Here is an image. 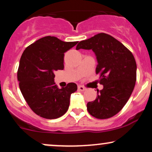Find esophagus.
Listing matches in <instances>:
<instances>
[{
    "instance_id": "obj_1",
    "label": "esophagus",
    "mask_w": 152,
    "mask_h": 152,
    "mask_svg": "<svg viewBox=\"0 0 152 152\" xmlns=\"http://www.w3.org/2000/svg\"><path fill=\"white\" fill-rule=\"evenodd\" d=\"M78 90H79L80 91H86V88L85 87H83V86H78Z\"/></svg>"
}]
</instances>
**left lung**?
I'll return each instance as SVG.
<instances>
[{
    "mask_svg": "<svg viewBox=\"0 0 152 152\" xmlns=\"http://www.w3.org/2000/svg\"><path fill=\"white\" fill-rule=\"evenodd\" d=\"M92 49L98 65L96 72L100 74L103 88L97 91L96 100L87 103V110L98 119L115 115L127 103L137 79L134 57L127 47L113 37L99 33L83 40L76 49Z\"/></svg>",
    "mask_w": 152,
    "mask_h": 152,
    "instance_id": "obj_1",
    "label": "left lung"
}]
</instances>
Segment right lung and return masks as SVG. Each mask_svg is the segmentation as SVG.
I'll use <instances>...</instances> for the list:
<instances>
[{
	"label": "right lung",
	"instance_id": "obj_1",
	"mask_svg": "<svg viewBox=\"0 0 152 152\" xmlns=\"http://www.w3.org/2000/svg\"><path fill=\"white\" fill-rule=\"evenodd\" d=\"M78 42L47 36L27 47L22 54L18 70L20 89L37 115L52 120L68 110L71 94L77 91V85L69 83L58 88L54 71L63 70L64 53Z\"/></svg>",
	"mask_w": 152,
	"mask_h": 152
}]
</instances>
